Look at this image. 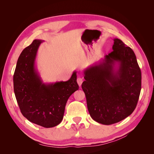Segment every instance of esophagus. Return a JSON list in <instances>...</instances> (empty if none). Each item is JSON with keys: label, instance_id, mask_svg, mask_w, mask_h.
<instances>
[{"label": "esophagus", "instance_id": "34e87169", "mask_svg": "<svg viewBox=\"0 0 154 154\" xmlns=\"http://www.w3.org/2000/svg\"><path fill=\"white\" fill-rule=\"evenodd\" d=\"M82 82H83V79L82 78H78L77 79V83L79 85V86H81V85L82 84Z\"/></svg>", "mask_w": 154, "mask_h": 154}]
</instances>
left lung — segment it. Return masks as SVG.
I'll return each mask as SVG.
<instances>
[{"label":"left lung","instance_id":"obj_1","mask_svg":"<svg viewBox=\"0 0 154 154\" xmlns=\"http://www.w3.org/2000/svg\"><path fill=\"white\" fill-rule=\"evenodd\" d=\"M112 51L83 71L88 112L95 122L118 123L136 109L141 89V72L133 50L114 38Z\"/></svg>","mask_w":154,"mask_h":154}]
</instances>
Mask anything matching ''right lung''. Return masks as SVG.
<instances>
[{"label": "right lung", "mask_w": 154, "mask_h": 154, "mask_svg": "<svg viewBox=\"0 0 154 154\" xmlns=\"http://www.w3.org/2000/svg\"><path fill=\"white\" fill-rule=\"evenodd\" d=\"M42 40H34L18 57L13 75V87L22 115L29 122L45 128L61 123L66 103L78 90L76 71L66 82L44 83L36 67Z\"/></svg>", "instance_id": "1"}]
</instances>
